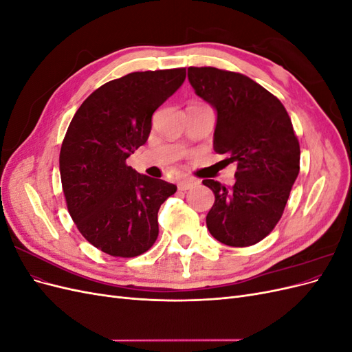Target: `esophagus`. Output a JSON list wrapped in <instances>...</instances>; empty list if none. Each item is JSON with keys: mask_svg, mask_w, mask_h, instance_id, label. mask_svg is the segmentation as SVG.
I'll list each match as a JSON object with an SVG mask.
<instances>
[{"mask_svg": "<svg viewBox=\"0 0 352 352\" xmlns=\"http://www.w3.org/2000/svg\"><path fill=\"white\" fill-rule=\"evenodd\" d=\"M197 184L198 182H197V180H194V179H184V180H180V182L177 184V189L179 190H188L190 188H194Z\"/></svg>", "mask_w": 352, "mask_h": 352, "instance_id": "1", "label": "esophagus"}]
</instances>
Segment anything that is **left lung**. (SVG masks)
<instances>
[{"label":"left lung","instance_id":"obj_1","mask_svg":"<svg viewBox=\"0 0 352 352\" xmlns=\"http://www.w3.org/2000/svg\"><path fill=\"white\" fill-rule=\"evenodd\" d=\"M198 97L217 111L214 151L236 163V182L202 184L216 201L207 228L229 247H250L278 225L300 173V142L283 104L242 73L216 67H189Z\"/></svg>","mask_w":352,"mask_h":352}]
</instances>
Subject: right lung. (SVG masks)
<instances>
[{"label":"right lung","instance_id":"1","mask_svg":"<svg viewBox=\"0 0 352 352\" xmlns=\"http://www.w3.org/2000/svg\"><path fill=\"white\" fill-rule=\"evenodd\" d=\"M185 78L180 67L110 80L69 124L60 151L67 210L82 236L111 257H136L157 241L160 206L177 188L138 173L126 158L146 142L154 111Z\"/></svg>","mask_w":352,"mask_h":352}]
</instances>
